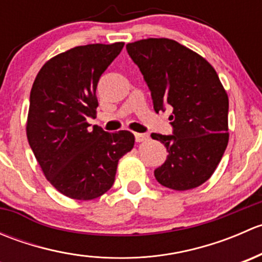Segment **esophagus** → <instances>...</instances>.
Here are the masks:
<instances>
[{
    "instance_id": "esophagus-1",
    "label": "esophagus",
    "mask_w": 262,
    "mask_h": 262,
    "mask_svg": "<svg viewBox=\"0 0 262 262\" xmlns=\"http://www.w3.org/2000/svg\"><path fill=\"white\" fill-rule=\"evenodd\" d=\"M134 137H136V142H138V143H141V142H146L149 139V137L143 133H136L134 134Z\"/></svg>"
}]
</instances>
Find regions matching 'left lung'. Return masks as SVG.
<instances>
[{"label":"left lung","mask_w":262,"mask_h":262,"mask_svg":"<svg viewBox=\"0 0 262 262\" xmlns=\"http://www.w3.org/2000/svg\"><path fill=\"white\" fill-rule=\"evenodd\" d=\"M150 90L155 112L172 110L173 136L152 133L168 156L156 180L185 191L209 180L228 144V95L209 62L167 38L126 44Z\"/></svg>","instance_id":"left-lung-1"}]
</instances>
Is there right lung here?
I'll use <instances>...</instances> for the list:
<instances>
[{"label": "right lung", "instance_id": "add662e5", "mask_svg": "<svg viewBox=\"0 0 262 262\" xmlns=\"http://www.w3.org/2000/svg\"><path fill=\"white\" fill-rule=\"evenodd\" d=\"M124 43L87 44L50 58L30 92L26 136L50 184L66 196L92 200L115 181L118 162L134 147L128 130L89 129L96 116L97 82Z\"/></svg>", "mask_w": 262, "mask_h": 262}]
</instances>
